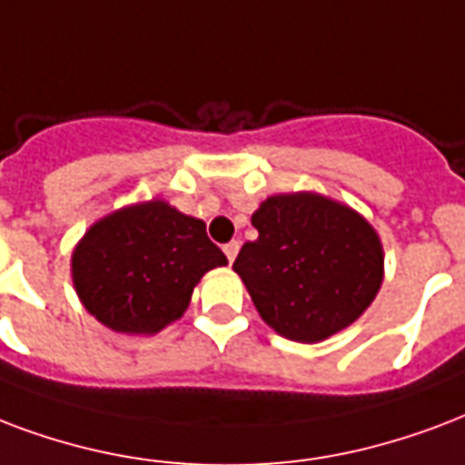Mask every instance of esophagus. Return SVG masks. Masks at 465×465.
<instances>
[{"instance_id":"34e87169","label":"esophagus","mask_w":465,"mask_h":465,"mask_svg":"<svg viewBox=\"0 0 465 465\" xmlns=\"http://www.w3.org/2000/svg\"><path fill=\"white\" fill-rule=\"evenodd\" d=\"M239 241H229V243H224V253L226 258H229V263H233V258H236V253H239Z\"/></svg>"}]
</instances>
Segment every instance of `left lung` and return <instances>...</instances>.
Returning a JSON list of instances; mask_svg holds the SVG:
<instances>
[{
  "mask_svg": "<svg viewBox=\"0 0 465 465\" xmlns=\"http://www.w3.org/2000/svg\"><path fill=\"white\" fill-rule=\"evenodd\" d=\"M256 241L233 261L258 314L280 336L317 343L368 310L382 243L359 212L317 193L272 194L253 212Z\"/></svg>",
  "mask_w": 465,
  "mask_h": 465,
  "instance_id": "obj_1",
  "label": "left lung"
}]
</instances>
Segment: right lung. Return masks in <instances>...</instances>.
I'll list each match as a JSON object with an SVG mask.
<instances>
[{
	"label": "right lung",
	"mask_w": 465,
	"mask_h": 465,
	"mask_svg": "<svg viewBox=\"0 0 465 465\" xmlns=\"http://www.w3.org/2000/svg\"><path fill=\"white\" fill-rule=\"evenodd\" d=\"M226 256L202 219L168 202L116 209L73 251V285L92 317L119 334H158L185 314L194 285Z\"/></svg>",
	"instance_id": "obj_1"
}]
</instances>
